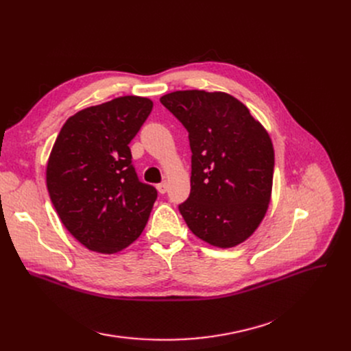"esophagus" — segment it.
<instances>
[{
  "label": "esophagus",
  "mask_w": 351,
  "mask_h": 351,
  "mask_svg": "<svg viewBox=\"0 0 351 351\" xmlns=\"http://www.w3.org/2000/svg\"><path fill=\"white\" fill-rule=\"evenodd\" d=\"M156 189L159 193H166V191H168V182H162V183H158L156 185Z\"/></svg>",
  "instance_id": "obj_1"
}]
</instances>
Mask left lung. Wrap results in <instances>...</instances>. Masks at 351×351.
<instances>
[{"label": "left lung", "mask_w": 351, "mask_h": 351, "mask_svg": "<svg viewBox=\"0 0 351 351\" xmlns=\"http://www.w3.org/2000/svg\"><path fill=\"white\" fill-rule=\"evenodd\" d=\"M160 102L189 132L191 195L179 205L188 228L216 247L245 242L270 204L274 151L267 131L225 92L175 90Z\"/></svg>", "instance_id": "obj_1"}]
</instances>
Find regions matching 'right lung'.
<instances>
[{"label":"right lung","instance_id":"add662e5","mask_svg":"<svg viewBox=\"0 0 351 351\" xmlns=\"http://www.w3.org/2000/svg\"><path fill=\"white\" fill-rule=\"evenodd\" d=\"M154 102L119 97L66 119L47 165V188L66 230L86 249L117 253L145 229L158 192L138 179L129 143Z\"/></svg>","mask_w":351,"mask_h":351}]
</instances>
